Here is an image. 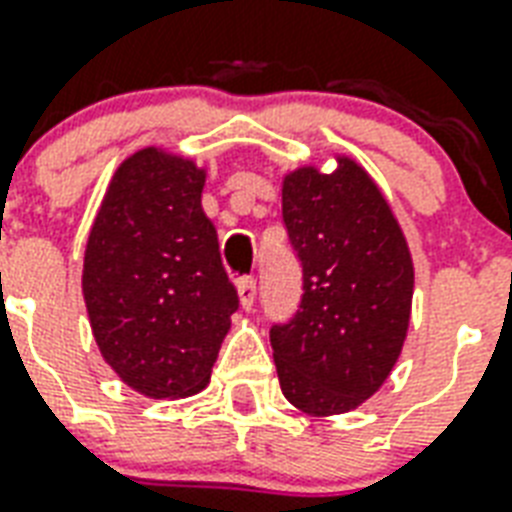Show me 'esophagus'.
<instances>
[{
	"label": "esophagus",
	"mask_w": 512,
	"mask_h": 512,
	"mask_svg": "<svg viewBox=\"0 0 512 512\" xmlns=\"http://www.w3.org/2000/svg\"><path fill=\"white\" fill-rule=\"evenodd\" d=\"M255 295H257V284L252 276H247V279H239V298H241V306L252 308L255 306Z\"/></svg>",
	"instance_id": "esophagus-1"
}]
</instances>
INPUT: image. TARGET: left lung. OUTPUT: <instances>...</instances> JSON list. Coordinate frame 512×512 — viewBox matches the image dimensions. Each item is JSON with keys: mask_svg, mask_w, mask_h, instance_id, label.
Here are the masks:
<instances>
[{"mask_svg": "<svg viewBox=\"0 0 512 512\" xmlns=\"http://www.w3.org/2000/svg\"><path fill=\"white\" fill-rule=\"evenodd\" d=\"M282 217L303 265V298L271 327L284 397L308 416L360 408L403 351L413 257L392 206L349 155L284 174Z\"/></svg>", "mask_w": 512, "mask_h": 512, "instance_id": "8db88e82", "label": "left lung"}]
</instances>
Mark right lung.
I'll return each mask as SVG.
<instances>
[{
  "mask_svg": "<svg viewBox=\"0 0 512 512\" xmlns=\"http://www.w3.org/2000/svg\"><path fill=\"white\" fill-rule=\"evenodd\" d=\"M206 169L142 147L117 166L88 233L83 298L101 357L152 400L201 392L239 308L204 214Z\"/></svg>",
  "mask_w": 512,
  "mask_h": 512,
  "instance_id": "right-lung-1",
  "label": "right lung"
}]
</instances>
